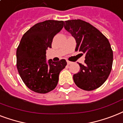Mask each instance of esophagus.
<instances>
[{
  "label": "esophagus",
  "instance_id": "esophagus-1",
  "mask_svg": "<svg viewBox=\"0 0 123 123\" xmlns=\"http://www.w3.org/2000/svg\"><path fill=\"white\" fill-rule=\"evenodd\" d=\"M67 65H70L72 63V62H69V61H67Z\"/></svg>",
  "mask_w": 123,
  "mask_h": 123
}]
</instances>
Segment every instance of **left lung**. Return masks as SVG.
I'll return each mask as SVG.
<instances>
[{"label": "left lung", "mask_w": 123, "mask_h": 123, "mask_svg": "<svg viewBox=\"0 0 123 123\" xmlns=\"http://www.w3.org/2000/svg\"><path fill=\"white\" fill-rule=\"evenodd\" d=\"M65 29L76 42V51L85 55V64L73 76L75 84L85 90L99 88L107 80L112 70L113 51L109 41L98 29L83 20L65 21Z\"/></svg>", "instance_id": "obj_1"}]
</instances>
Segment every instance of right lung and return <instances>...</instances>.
Here are the masks:
<instances>
[{"label": "right lung", "instance_id": "add662e5", "mask_svg": "<svg viewBox=\"0 0 123 123\" xmlns=\"http://www.w3.org/2000/svg\"><path fill=\"white\" fill-rule=\"evenodd\" d=\"M63 21L49 20L38 23L23 35L17 50V67L25 85L37 93L55 89L65 60H47L46 51L51 48L53 38L63 27Z\"/></svg>", "mask_w": 123, "mask_h": 123}]
</instances>
